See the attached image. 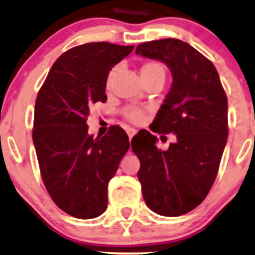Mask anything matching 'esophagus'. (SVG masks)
I'll list each match as a JSON object with an SVG mask.
<instances>
[{
  "mask_svg": "<svg viewBox=\"0 0 255 255\" xmlns=\"http://www.w3.org/2000/svg\"><path fill=\"white\" fill-rule=\"evenodd\" d=\"M136 131L137 130L135 129V128H133V127H128L127 128V134H128V137H129V140H131V137L135 135Z\"/></svg>",
  "mask_w": 255,
  "mask_h": 255,
  "instance_id": "esophagus-1",
  "label": "esophagus"
}]
</instances>
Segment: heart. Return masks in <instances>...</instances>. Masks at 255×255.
<instances>
[{
	"label": "heart",
	"mask_w": 255,
	"mask_h": 255,
	"mask_svg": "<svg viewBox=\"0 0 255 255\" xmlns=\"http://www.w3.org/2000/svg\"><path fill=\"white\" fill-rule=\"evenodd\" d=\"M119 67H113L110 69V72L108 73L107 77V87L110 89L111 85H113L114 79H115L116 73H118ZM140 74H141L142 80L144 79L153 78V77H165V69L163 67V64H160L157 61H146V62L142 64L141 68H140ZM145 109L144 108L139 107H127L122 110V114L128 121L133 122V124H140L142 122V120L145 118Z\"/></svg>",
	"instance_id": "obj_1"
}]
</instances>
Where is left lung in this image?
<instances>
[{
	"label": "left lung",
	"instance_id": "8db88e82",
	"mask_svg": "<svg viewBox=\"0 0 255 255\" xmlns=\"http://www.w3.org/2000/svg\"><path fill=\"white\" fill-rule=\"evenodd\" d=\"M136 55L165 63L171 89L150 129L174 133L168 150L157 136L141 129L131 139L140 160L137 178L153 212L177 217L194 210L209 194L228 137V99L218 72L188 43L175 38L139 44Z\"/></svg>",
	"mask_w": 255,
	"mask_h": 255
}]
</instances>
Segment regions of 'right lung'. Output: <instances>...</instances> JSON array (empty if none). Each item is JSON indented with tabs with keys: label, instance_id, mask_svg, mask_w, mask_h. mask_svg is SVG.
I'll list each match as a JSON object with an SVG mask.
<instances>
[{
	"label": "right lung",
	"instance_id": "1",
	"mask_svg": "<svg viewBox=\"0 0 255 255\" xmlns=\"http://www.w3.org/2000/svg\"><path fill=\"white\" fill-rule=\"evenodd\" d=\"M134 49L108 42L67 50L52 64L34 107L32 139L44 186L54 203L75 218L91 219L108 206V184L129 140L120 126L89 134L92 107L105 103L108 73Z\"/></svg>",
	"mask_w": 255,
	"mask_h": 255
}]
</instances>
